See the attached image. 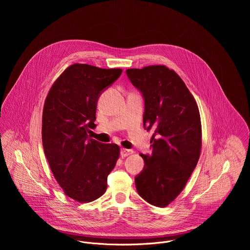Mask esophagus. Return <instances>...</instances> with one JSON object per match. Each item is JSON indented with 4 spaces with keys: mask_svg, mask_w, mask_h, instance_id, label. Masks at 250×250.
<instances>
[{
    "mask_svg": "<svg viewBox=\"0 0 250 250\" xmlns=\"http://www.w3.org/2000/svg\"><path fill=\"white\" fill-rule=\"evenodd\" d=\"M133 151L131 149H125V148H122L121 149V156L122 157H125V156H128L130 154H132Z\"/></svg>",
    "mask_w": 250,
    "mask_h": 250,
    "instance_id": "obj_1",
    "label": "esophagus"
}]
</instances>
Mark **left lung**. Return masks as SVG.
I'll list each match as a JSON object with an SVG mask.
<instances>
[{"mask_svg": "<svg viewBox=\"0 0 250 250\" xmlns=\"http://www.w3.org/2000/svg\"><path fill=\"white\" fill-rule=\"evenodd\" d=\"M125 73L144 97V127L153 131L152 153H140L145 167L134 178L135 187L142 199L163 208L181 193L197 166L202 146L199 109L183 80L166 66Z\"/></svg>", "mask_w": 250, "mask_h": 250, "instance_id": "8db88e82", "label": "left lung"}]
</instances>
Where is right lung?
Returning <instances> with one entry per match:
<instances>
[{"instance_id": "add662e5", "label": "right lung", "mask_w": 250, "mask_h": 250, "mask_svg": "<svg viewBox=\"0 0 250 250\" xmlns=\"http://www.w3.org/2000/svg\"><path fill=\"white\" fill-rule=\"evenodd\" d=\"M122 72L73 64L55 81L45 100L42 133L46 159L64 193L80 203L92 202L105 192L108 175L120 155L117 145L101 144L87 133L95 126L99 97Z\"/></svg>"}]
</instances>
